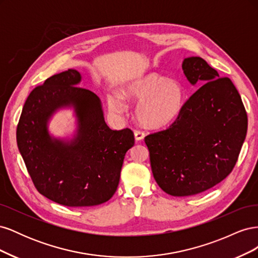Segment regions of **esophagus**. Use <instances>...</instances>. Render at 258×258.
I'll return each instance as SVG.
<instances>
[{
    "label": "esophagus",
    "mask_w": 258,
    "mask_h": 258,
    "mask_svg": "<svg viewBox=\"0 0 258 258\" xmlns=\"http://www.w3.org/2000/svg\"><path fill=\"white\" fill-rule=\"evenodd\" d=\"M145 137V134L142 130H135V138L137 141H141Z\"/></svg>",
    "instance_id": "1"
}]
</instances>
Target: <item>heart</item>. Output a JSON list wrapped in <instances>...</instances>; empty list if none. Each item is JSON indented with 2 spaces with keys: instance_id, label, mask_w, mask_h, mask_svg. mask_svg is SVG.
<instances>
[{
  "instance_id": "b5f03b06",
  "label": "heart",
  "mask_w": 258,
  "mask_h": 258,
  "mask_svg": "<svg viewBox=\"0 0 258 258\" xmlns=\"http://www.w3.org/2000/svg\"><path fill=\"white\" fill-rule=\"evenodd\" d=\"M123 97L130 101H140L136 108L138 120L144 126L159 128L172 121L181 112L185 90L175 80H167L157 73H146L137 77L123 89ZM122 96L108 97V106L115 113L126 110Z\"/></svg>"
}]
</instances>
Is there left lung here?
<instances>
[{
	"label": "left lung",
	"mask_w": 258,
	"mask_h": 258,
	"mask_svg": "<svg viewBox=\"0 0 258 258\" xmlns=\"http://www.w3.org/2000/svg\"><path fill=\"white\" fill-rule=\"evenodd\" d=\"M182 68L192 85H204L167 129L144 139L155 181L177 197L208 190L227 177L247 130L245 107L228 77H220L200 57L185 58Z\"/></svg>",
	"instance_id": "1"
}]
</instances>
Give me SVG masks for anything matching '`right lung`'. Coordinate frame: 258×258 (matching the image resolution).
<instances>
[{
	"mask_svg": "<svg viewBox=\"0 0 258 258\" xmlns=\"http://www.w3.org/2000/svg\"><path fill=\"white\" fill-rule=\"evenodd\" d=\"M73 69L52 75L30 92L17 124V145L37 191L59 205L81 208L104 204L119 183L124 155L135 145L129 128L112 130L100 99L77 86ZM73 105L79 132L71 144L51 140L47 120L58 107Z\"/></svg>",
	"mask_w": 258,
	"mask_h": 258,
	"instance_id": "add662e5",
	"label": "right lung"
}]
</instances>
